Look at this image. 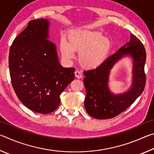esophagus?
<instances>
[{
    "label": "esophagus",
    "instance_id": "1",
    "mask_svg": "<svg viewBox=\"0 0 154 154\" xmlns=\"http://www.w3.org/2000/svg\"><path fill=\"white\" fill-rule=\"evenodd\" d=\"M75 77H76L77 79H81V78L82 77V72H81L80 71H75Z\"/></svg>",
    "mask_w": 154,
    "mask_h": 154
}]
</instances>
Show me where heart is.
I'll return each mask as SVG.
<instances>
[{"label": "heart", "mask_w": 154, "mask_h": 154, "mask_svg": "<svg viewBox=\"0 0 154 154\" xmlns=\"http://www.w3.org/2000/svg\"><path fill=\"white\" fill-rule=\"evenodd\" d=\"M69 42L62 39L60 48L64 60L71 61L79 52L78 61L82 67L92 69L98 67L107 58L111 49L109 38L98 31L75 29L68 35Z\"/></svg>", "instance_id": "obj_1"}]
</instances>
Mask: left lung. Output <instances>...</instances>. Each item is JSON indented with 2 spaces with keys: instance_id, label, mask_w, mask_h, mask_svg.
<instances>
[{
  "instance_id": "1",
  "label": "left lung",
  "mask_w": 154,
  "mask_h": 154,
  "mask_svg": "<svg viewBox=\"0 0 154 154\" xmlns=\"http://www.w3.org/2000/svg\"><path fill=\"white\" fill-rule=\"evenodd\" d=\"M124 56H130L134 60V79L129 91L115 95L108 85L110 71ZM145 60L144 46L137 36L131 34L129 43L106 58L96 69L83 72L85 76L83 82L86 90L84 105L87 113L94 118L105 119L113 118L128 108L144 90Z\"/></svg>"
}]
</instances>
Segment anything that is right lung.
Returning a JSON list of instances; mask_svg holds the SVG:
<instances>
[{
  "mask_svg": "<svg viewBox=\"0 0 154 154\" xmlns=\"http://www.w3.org/2000/svg\"><path fill=\"white\" fill-rule=\"evenodd\" d=\"M49 22L30 21L9 50L11 83L19 100L36 113H50L58 107L60 96L75 79V68L60 64L56 46L49 41Z\"/></svg>",
  "mask_w": 154,
  "mask_h": 154,
  "instance_id": "add662e5",
  "label": "right lung"
}]
</instances>
